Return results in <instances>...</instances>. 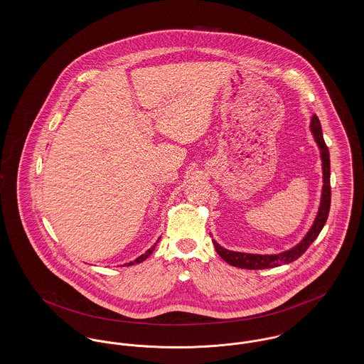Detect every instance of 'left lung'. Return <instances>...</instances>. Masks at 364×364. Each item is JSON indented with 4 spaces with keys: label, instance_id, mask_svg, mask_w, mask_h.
Returning <instances> with one entry per match:
<instances>
[{
    "label": "left lung",
    "instance_id": "1",
    "mask_svg": "<svg viewBox=\"0 0 364 364\" xmlns=\"http://www.w3.org/2000/svg\"><path fill=\"white\" fill-rule=\"evenodd\" d=\"M311 130L314 133V137H315L319 149H321V166H323V191H321V208H319V212H318L312 228L294 249L280 253V255H275V256L246 255V253H239V252H231V250H227V249L218 246L217 242L213 240L215 252L228 264L237 267V268H245V269H265V268H274V267H279L283 264H289L302 256L306 252V249L312 245V242L321 234V228L324 227V224L327 221L328 212H330V202H331L330 154H328V149L323 140L321 121L316 115H312Z\"/></svg>",
    "mask_w": 364,
    "mask_h": 364
}]
</instances>
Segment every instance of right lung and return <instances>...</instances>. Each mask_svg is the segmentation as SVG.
I'll return each mask as SVG.
<instances>
[{"mask_svg": "<svg viewBox=\"0 0 364 364\" xmlns=\"http://www.w3.org/2000/svg\"><path fill=\"white\" fill-rule=\"evenodd\" d=\"M155 246H156V243H155V245H154V246H152V247H151V249H149V250H147V252H146V253H144V255H141V256L139 257V258H136V259H134V261H133V262H130V264H129V265H132V264H139V262H141V261H144V259H146V258H147V257L150 256L151 253H152V252H154V249H155Z\"/></svg>", "mask_w": 364, "mask_h": 364, "instance_id": "1", "label": "right lung"}]
</instances>
